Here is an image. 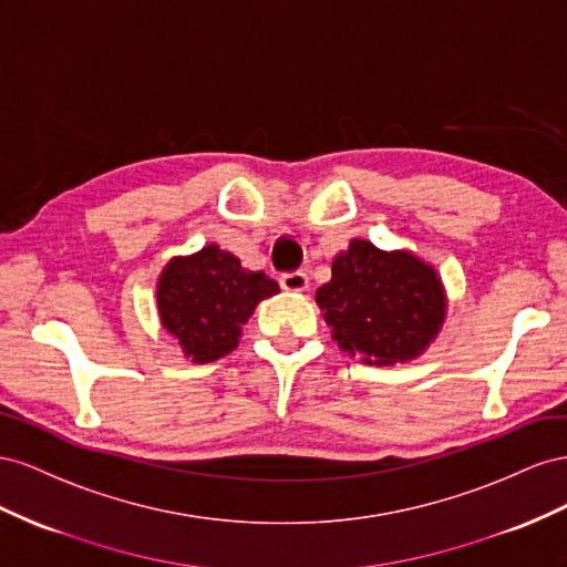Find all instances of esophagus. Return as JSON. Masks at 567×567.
I'll return each mask as SVG.
<instances>
[{
  "mask_svg": "<svg viewBox=\"0 0 567 567\" xmlns=\"http://www.w3.org/2000/svg\"><path fill=\"white\" fill-rule=\"evenodd\" d=\"M280 287L287 289V292H303L309 287V275L303 270H289L280 275Z\"/></svg>",
  "mask_w": 567,
  "mask_h": 567,
  "instance_id": "34e87169",
  "label": "esophagus"
}]
</instances>
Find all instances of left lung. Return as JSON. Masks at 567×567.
<instances>
[{
	"label": "left lung",
	"instance_id": "8db88e82",
	"mask_svg": "<svg viewBox=\"0 0 567 567\" xmlns=\"http://www.w3.org/2000/svg\"><path fill=\"white\" fill-rule=\"evenodd\" d=\"M332 339L365 363L411 361L440 332L444 289L436 272L409 251H380L353 239L332 261V280L316 295Z\"/></svg>",
	"mask_w": 567,
	"mask_h": 567
}]
</instances>
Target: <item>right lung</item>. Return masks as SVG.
<instances>
[{"mask_svg": "<svg viewBox=\"0 0 567 567\" xmlns=\"http://www.w3.org/2000/svg\"><path fill=\"white\" fill-rule=\"evenodd\" d=\"M278 292L264 272H249L216 245L173 258L161 272L156 301L164 328L177 337L187 359L212 363L237 347L241 326L256 303Z\"/></svg>", "mask_w": 567, "mask_h": 567, "instance_id": "1", "label": "right lung"}]
</instances>
